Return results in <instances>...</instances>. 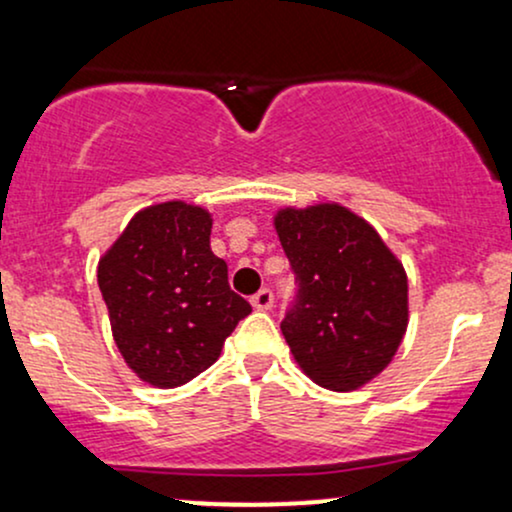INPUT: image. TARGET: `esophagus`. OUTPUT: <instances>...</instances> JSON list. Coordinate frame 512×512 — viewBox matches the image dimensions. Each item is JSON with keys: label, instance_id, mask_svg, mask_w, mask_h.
I'll return each mask as SVG.
<instances>
[{"label": "esophagus", "instance_id": "obj_1", "mask_svg": "<svg viewBox=\"0 0 512 512\" xmlns=\"http://www.w3.org/2000/svg\"><path fill=\"white\" fill-rule=\"evenodd\" d=\"M252 305H255L257 310H272V305H274V293L269 291V289L257 291L255 296H252Z\"/></svg>", "mask_w": 512, "mask_h": 512}]
</instances>
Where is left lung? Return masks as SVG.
<instances>
[{"label":"left lung","instance_id":"8db88e82","mask_svg":"<svg viewBox=\"0 0 512 512\" xmlns=\"http://www.w3.org/2000/svg\"><path fill=\"white\" fill-rule=\"evenodd\" d=\"M274 228L298 281L281 322L293 358L327 390L368 385L407 332L404 264L363 216L337 202L279 209Z\"/></svg>","mask_w":512,"mask_h":512}]
</instances>
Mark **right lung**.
<instances>
[{"mask_svg":"<svg viewBox=\"0 0 512 512\" xmlns=\"http://www.w3.org/2000/svg\"><path fill=\"white\" fill-rule=\"evenodd\" d=\"M211 214L182 199L132 216L98 262L110 330L144 383L170 390L221 356L250 303L228 286V267L209 248Z\"/></svg>","mask_w":512,"mask_h":512,"instance_id":"right-lung-1","label":"right lung"}]
</instances>
